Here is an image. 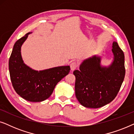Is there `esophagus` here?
<instances>
[{
    "label": "esophagus",
    "instance_id": "1",
    "mask_svg": "<svg viewBox=\"0 0 134 134\" xmlns=\"http://www.w3.org/2000/svg\"><path fill=\"white\" fill-rule=\"evenodd\" d=\"M70 66H71V70L73 71L76 69L77 67V63L76 62H73L71 63Z\"/></svg>",
    "mask_w": 134,
    "mask_h": 134
}]
</instances>
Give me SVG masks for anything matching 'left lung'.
Listing matches in <instances>:
<instances>
[{
  "mask_svg": "<svg viewBox=\"0 0 134 134\" xmlns=\"http://www.w3.org/2000/svg\"><path fill=\"white\" fill-rule=\"evenodd\" d=\"M113 60L102 65L100 56L84 60L79 70H75V94L85 107L97 109L105 105L115 98L125 76L124 52L116 41L112 44Z\"/></svg>",
  "mask_w": 134,
  "mask_h": 134,
  "instance_id": "1",
  "label": "left lung"
}]
</instances>
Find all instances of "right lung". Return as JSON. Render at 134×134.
I'll return each instance as SVG.
<instances>
[{
  "instance_id": "1",
  "label": "right lung",
  "mask_w": 134,
  "mask_h": 134,
  "mask_svg": "<svg viewBox=\"0 0 134 134\" xmlns=\"http://www.w3.org/2000/svg\"><path fill=\"white\" fill-rule=\"evenodd\" d=\"M29 32L14 44L9 59V72L13 87L20 96L30 102H41L52 94L58 82L70 71L69 66L35 70L27 66L21 55V47Z\"/></svg>"
}]
</instances>
